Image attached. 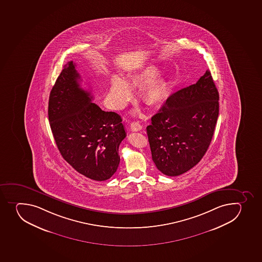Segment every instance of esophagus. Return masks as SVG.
<instances>
[{
	"instance_id": "34e87169",
	"label": "esophagus",
	"mask_w": 262,
	"mask_h": 262,
	"mask_svg": "<svg viewBox=\"0 0 262 262\" xmlns=\"http://www.w3.org/2000/svg\"><path fill=\"white\" fill-rule=\"evenodd\" d=\"M130 129L132 132H139L142 130V125L139 122H132L130 124Z\"/></svg>"
}]
</instances>
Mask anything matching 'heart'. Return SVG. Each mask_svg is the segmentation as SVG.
Returning <instances> with one entry per match:
<instances>
[{
    "mask_svg": "<svg viewBox=\"0 0 262 262\" xmlns=\"http://www.w3.org/2000/svg\"><path fill=\"white\" fill-rule=\"evenodd\" d=\"M160 70L155 65L145 68L137 75L130 77L128 83L120 76H114L110 89V101L115 108H122L132 99L130 88L145 85L142 97L151 106H158L165 102L167 97V83L161 78H157Z\"/></svg>",
    "mask_w": 262,
    "mask_h": 262,
    "instance_id": "heart-1",
    "label": "heart"
}]
</instances>
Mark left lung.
I'll use <instances>...</instances> for the list:
<instances>
[{
    "instance_id": "8db88e82",
    "label": "left lung",
    "mask_w": 262,
    "mask_h": 262,
    "mask_svg": "<svg viewBox=\"0 0 262 262\" xmlns=\"http://www.w3.org/2000/svg\"><path fill=\"white\" fill-rule=\"evenodd\" d=\"M219 115V93L209 70L196 84L169 97L147 126L152 159L163 174L177 177L200 162Z\"/></svg>"
}]
</instances>
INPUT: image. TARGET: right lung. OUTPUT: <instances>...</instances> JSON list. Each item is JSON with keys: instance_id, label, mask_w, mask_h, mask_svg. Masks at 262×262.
<instances>
[{"instance_id": "1", "label": "right lung", "mask_w": 262, "mask_h": 262, "mask_svg": "<svg viewBox=\"0 0 262 262\" xmlns=\"http://www.w3.org/2000/svg\"><path fill=\"white\" fill-rule=\"evenodd\" d=\"M80 80L75 62H68L51 91L48 119L62 158L76 171L101 182L117 170L126 133L120 115L92 102Z\"/></svg>"}]
</instances>
